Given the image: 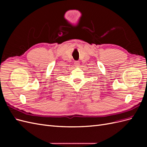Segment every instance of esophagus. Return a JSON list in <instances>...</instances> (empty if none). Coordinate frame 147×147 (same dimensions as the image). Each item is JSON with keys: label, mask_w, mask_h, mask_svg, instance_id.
Segmentation results:
<instances>
[{"label": "esophagus", "mask_w": 147, "mask_h": 147, "mask_svg": "<svg viewBox=\"0 0 147 147\" xmlns=\"http://www.w3.org/2000/svg\"><path fill=\"white\" fill-rule=\"evenodd\" d=\"M74 65H75V66L78 67V66L80 65V63L78 61H75L74 62Z\"/></svg>", "instance_id": "1"}]
</instances>
